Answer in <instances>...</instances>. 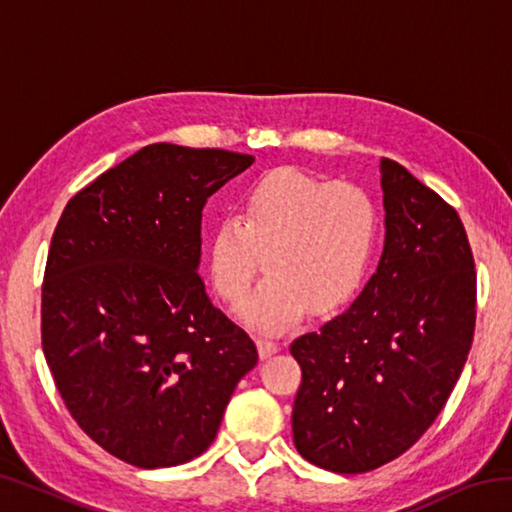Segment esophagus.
Wrapping results in <instances>:
<instances>
[{
  "label": "esophagus",
  "instance_id": "1",
  "mask_svg": "<svg viewBox=\"0 0 512 512\" xmlns=\"http://www.w3.org/2000/svg\"><path fill=\"white\" fill-rule=\"evenodd\" d=\"M257 345H259V357H262V359H268L271 354L280 350V345H277L273 339H264V336L257 341Z\"/></svg>",
  "mask_w": 512,
  "mask_h": 512
}]
</instances>
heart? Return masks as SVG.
<instances>
[{
  "label": "heart",
  "mask_w": 512,
  "mask_h": 512,
  "mask_svg": "<svg viewBox=\"0 0 512 512\" xmlns=\"http://www.w3.org/2000/svg\"><path fill=\"white\" fill-rule=\"evenodd\" d=\"M377 244L379 210L366 189L280 167L246 189L239 216L216 219L207 275L237 307L248 298L262 255L266 280L241 316L264 332H280L309 305L318 314L348 305L366 282Z\"/></svg>",
  "instance_id": "heart-1"
}]
</instances>
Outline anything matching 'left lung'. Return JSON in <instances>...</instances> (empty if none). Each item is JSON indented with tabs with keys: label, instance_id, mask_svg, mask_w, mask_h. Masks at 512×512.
Returning <instances> with one entry per match:
<instances>
[{
	"label": "left lung",
	"instance_id": "obj_1",
	"mask_svg": "<svg viewBox=\"0 0 512 512\" xmlns=\"http://www.w3.org/2000/svg\"><path fill=\"white\" fill-rule=\"evenodd\" d=\"M386 239L377 273L332 320L291 343L302 381L293 445L361 474L418 443L461 377L476 320L470 241L452 205L381 158Z\"/></svg>",
	"mask_w": 512,
	"mask_h": 512
}]
</instances>
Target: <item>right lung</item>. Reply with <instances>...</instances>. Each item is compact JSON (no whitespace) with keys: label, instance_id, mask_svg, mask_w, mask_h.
<instances>
[{"label":"right lung","instance_id":"right-lung-1","mask_svg":"<svg viewBox=\"0 0 512 512\" xmlns=\"http://www.w3.org/2000/svg\"><path fill=\"white\" fill-rule=\"evenodd\" d=\"M253 162L144 146L83 187L51 237L47 366L79 427L135 467L201 456L257 366L255 343L212 305L198 275L207 198Z\"/></svg>","mask_w":512,"mask_h":512}]
</instances>
